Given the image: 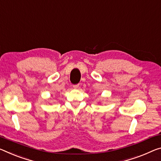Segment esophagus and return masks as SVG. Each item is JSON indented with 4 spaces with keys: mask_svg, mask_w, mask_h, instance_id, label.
<instances>
[{
    "mask_svg": "<svg viewBox=\"0 0 161 161\" xmlns=\"http://www.w3.org/2000/svg\"><path fill=\"white\" fill-rule=\"evenodd\" d=\"M73 87L75 88V89H77V88L80 87V85H79V84H77V85H73Z\"/></svg>",
    "mask_w": 161,
    "mask_h": 161,
    "instance_id": "1",
    "label": "esophagus"
}]
</instances>
